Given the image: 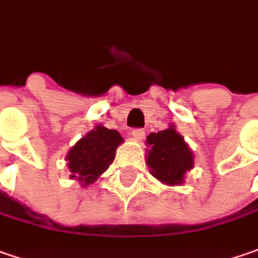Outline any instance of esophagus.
<instances>
[{
  "label": "esophagus",
  "instance_id": "obj_1",
  "mask_svg": "<svg viewBox=\"0 0 258 258\" xmlns=\"http://www.w3.org/2000/svg\"><path fill=\"white\" fill-rule=\"evenodd\" d=\"M131 136L136 139V140H143L144 139V130L141 128H136L131 131Z\"/></svg>",
  "mask_w": 258,
  "mask_h": 258
}]
</instances>
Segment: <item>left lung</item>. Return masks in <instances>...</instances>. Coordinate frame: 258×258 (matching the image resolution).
Returning <instances> with one entry per match:
<instances>
[{
	"instance_id": "1",
	"label": "left lung",
	"mask_w": 258,
	"mask_h": 258,
	"mask_svg": "<svg viewBox=\"0 0 258 258\" xmlns=\"http://www.w3.org/2000/svg\"><path fill=\"white\" fill-rule=\"evenodd\" d=\"M146 146V164L150 173L164 185H182L186 172L194 169L195 159L187 143L176 131L173 124L159 133H150Z\"/></svg>"
}]
</instances>
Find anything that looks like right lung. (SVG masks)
I'll use <instances>...</instances> for the list:
<instances>
[{
  "label": "right lung",
  "instance_id": "add662e5",
  "mask_svg": "<svg viewBox=\"0 0 258 258\" xmlns=\"http://www.w3.org/2000/svg\"><path fill=\"white\" fill-rule=\"evenodd\" d=\"M117 130H108L98 124L76 141L66 154L69 177L82 186L94 183L115 159L117 147L122 143Z\"/></svg>",
  "mask_w": 258,
  "mask_h": 258
}]
</instances>
